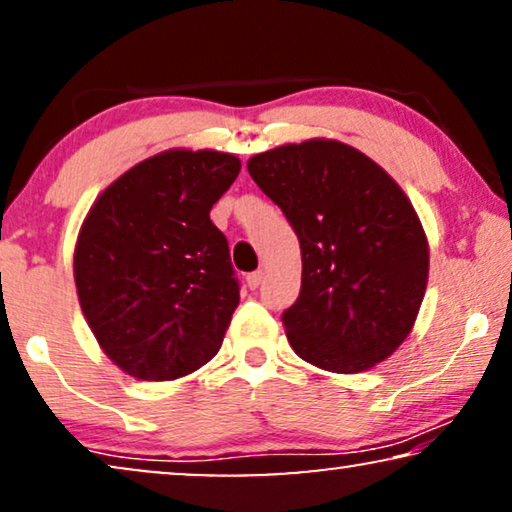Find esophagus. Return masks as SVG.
<instances>
[{"label": "esophagus", "instance_id": "esophagus-1", "mask_svg": "<svg viewBox=\"0 0 512 512\" xmlns=\"http://www.w3.org/2000/svg\"><path fill=\"white\" fill-rule=\"evenodd\" d=\"M261 282H263V272L261 270L249 272V275H247V286H249V289H258V286H261Z\"/></svg>", "mask_w": 512, "mask_h": 512}]
</instances>
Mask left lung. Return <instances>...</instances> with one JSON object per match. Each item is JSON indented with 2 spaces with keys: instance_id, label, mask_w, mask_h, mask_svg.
Wrapping results in <instances>:
<instances>
[{
  "instance_id": "obj_1",
  "label": "left lung",
  "mask_w": 512,
  "mask_h": 512,
  "mask_svg": "<svg viewBox=\"0 0 512 512\" xmlns=\"http://www.w3.org/2000/svg\"><path fill=\"white\" fill-rule=\"evenodd\" d=\"M247 170L300 242V296L282 314L293 352L342 375L389 359L429 282V242L403 188L366 153L321 137L256 153Z\"/></svg>"
}]
</instances>
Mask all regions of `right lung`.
I'll return each instance as SVG.
<instances>
[{"label": "right lung", "instance_id": "obj_1", "mask_svg": "<svg viewBox=\"0 0 512 512\" xmlns=\"http://www.w3.org/2000/svg\"><path fill=\"white\" fill-rule=\"evenodd\" d=\"M240 167L233 153L160 151L104 188L83 219L76 293L123 373L177 380L221 349L240 286L209 212Z\"/></svg>", "mask_w": 512, "mask_h": 512}]
</instances>
